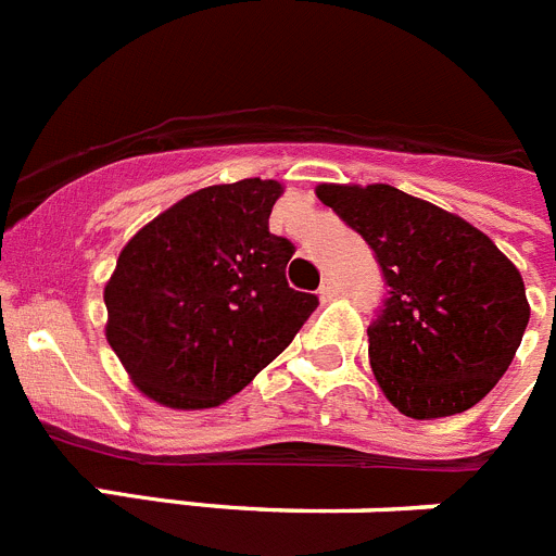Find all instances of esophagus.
Segmentation results:
<instances>
[{"instance_id":"34e87169","label":"esophagus","mask_w":556,"mask_h":556,"mask_svg":"<svg viewBox=\"0 0 556 556\" xmlns=\"http://www.w3.org/2000/svg\"><path fill=\"white\" fill-rule=\"evenodd\" d=\"M320 298L323 301H331V298H337V283H333V278H326V281H323Z\"/></svg>"}]
</instances>
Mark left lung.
<instances>
[{
	"label": "left lung",
	"instance_id": "left-lung-1",
	"mask_svg": "<svg viewBox=\"0 0 556 556\" xmlns=\"http://www.w3.org/2000/svg\"><path fill=\"white\" fill-rule=\"evenodd\" d=\"M317 198L370 244L390 287L367 328L390 404L415 420L479 404L527 331L518 267L479 228L395 186L320 184Z\"/></svg>",
	"mask_w": 556,
	"mask_h": 556
}]
</instances>
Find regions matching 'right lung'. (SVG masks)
Wrapping results in <instances>:
<instances>
[{
	"label": "right lung",
	"mask_w": 556,
	"mask_h": 556,
	"mask_svg": "<svg viewBox=\"0 0 556 556\" xmlns=\"http://www.w3.org/2000/svg\"><path fill=\"white\" fill-rule=\"evenodd\" d=\"M278 180L200 189L122 248L105 337L132 384L169 409L219 406L301 331L317 294L287 283L294 248L269 233Z\"/></svg>",
	"instance_id": "right-lung-1"
}]
</instances>
